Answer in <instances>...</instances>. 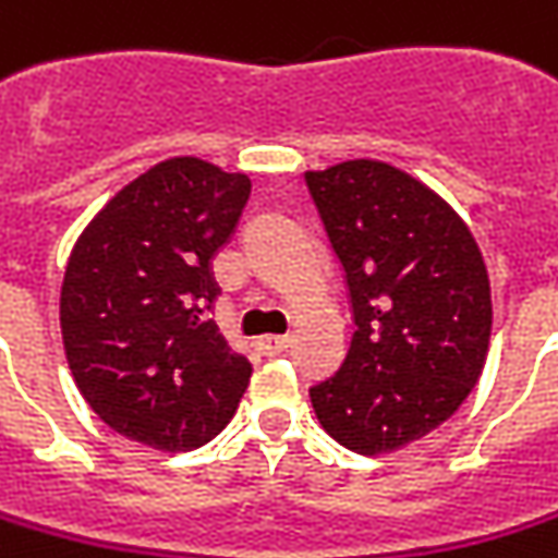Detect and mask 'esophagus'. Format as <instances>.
Here are the masks:
<instances>
[{"label": "esophagus", "mask_w": 558, "mask_h": 558, "mask_svg": "<svg viewBox=\"0 0 558 558\" xmlns=\"http://www.w3.org/2000/svg\"><path fill=\"white\" fill-rule=\"evenodd\" d=\"M290 344H293L290 336H263V339L256 342V348H259L263 357H278V354H283Z\"/></svg>", "instance_id": "1"}]
</instances>
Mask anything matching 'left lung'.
I'll list each match as a JSON object with an SVG mask.
<instances>
[{
    "mask_svg": "<svg viewBox=\"0 0 558 558\" xmlns=\"http://www.w3.org/2000/svg\"><path fill=\"white\" fill-rule=\"evenodd\" d=\"M342 259L354 339L311 388L329 437L397 452L449 422L480 381L492 339L488 268L470 226L407 170L354 158L305 173Z\"/></svg>",
    "mask_w": 558,
    "mask_h": 558,
    "instance_id": "8db88e82",
    "label": "left lung"
}]
</instances>
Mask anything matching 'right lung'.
<instances>
[{
  "label": "right lung",
  "mask_w": 558,
  "mask_h": 558,
  "mask_svg": "<svg viewBox=\"0 0 558 558\" xmlns=\"http://www.w3.org/2000/svg\"><path fill=\"white\" fill-rule=\"evenodd\" d=\"M250 198L247 173L158 161L90 219L60 287L63 351L97 418L158 452L214 439L250 385L207 308L214 256Z\"/></svg>",
  "instance_id": "obj_1"
}]
</instances>
